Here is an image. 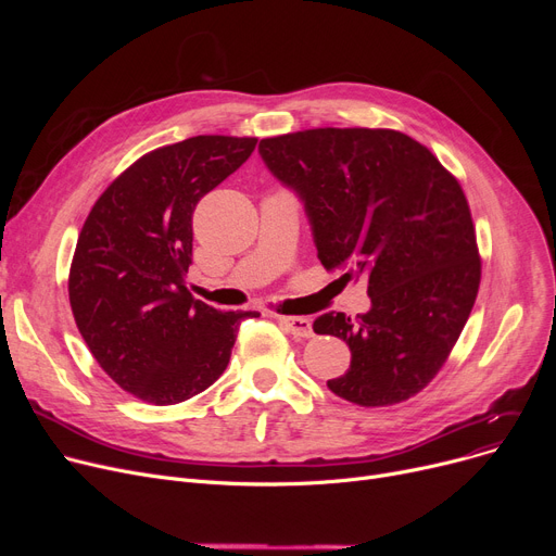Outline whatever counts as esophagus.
<instances>
[{"label": "esophagus", "mask_w": 556, "mask_h": 556, "mask_svg": "<svg viewBox=\"0 0 556 556\" xmlns=\"http://www.w3.org/2000/svg\"><path fill=\"white\" fill-rule=\"evenodd\" d=\"M277 323L281 325V329L290 336H295L300 340H306L313 336V329H311V319L306 317H295V315H275Z\"/></svg>", "instance_id": "34e87169"}]
</instances>
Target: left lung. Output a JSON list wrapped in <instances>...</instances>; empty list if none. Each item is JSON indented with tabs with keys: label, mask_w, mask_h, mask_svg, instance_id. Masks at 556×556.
Segmentation results:
<instances>
[{
	"label": "left lung",
	"mask_w": 556,
	"mask_h": 556,
	"mask_svg": "<svg viewBox=\"0 0 556 556\" xmlns=\"http://www.w3.org/2000/svg\"><path fill=\"white\" fill-rule=\"evenodd\" d=\"M258 153L304 202L323 266L367 281V313L313 323L352 352L329 390L365 407L415 396L446 363L480 288L476 227L455 175L388 128L288 132L261 139Z\"/></svg>",
	"instance_id": "8db88e82"
}]
</instances>
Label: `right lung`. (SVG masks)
I'll return each instance as SVG.
<instances>
[{
    "instance_id": "1",
    "label": "right lung",
    "mask_w": 556,
    "mask_h": 556,
    "mask_svg": "<svg viewBox=\"0 0 556 556\" xmlns=\"http://www.w3.org/2000/svg\"><path fill=\"white\" fill-rule=\"evenodd\" d=\"M256 137L198 135L128 166L94 202L70 268L76 327L122 390L173 405L225 371L241 319L193 300L191 218L254 151Z\"/></svg>"
}]
</instances>
